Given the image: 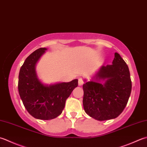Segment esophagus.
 Wrapping results in <instances>:
<instances>
[{
  "label": "esophagus",
  "instance_id": "1",
  "mask_svg": "<svg viewBox=\"0 0 147 147\" xmlns=\"http://www.w3.org/2000/svg\"><path fill=\"white\" fill-rule=\"evenodd\" d=\"M83 80L81 78H80L79 80H78V85L79 86H82V85H83Z\"/></svg>",
  "mask_w": 147,
  "mask_h": 147
}]
</instances>
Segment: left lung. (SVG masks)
Segmentation results:
<instances>
[{
  "mask_svg": "<svg viewBox=\"0 0 147 147\" xmlns=\"http://www.w3.org/2000/svg\"><path fill=\"white\" fill-rule=\"evenodd\" d=\"M83 105L85 113L99 121L115 119L130 97L132 84L129 67L118 53L111 65H102L90 81L84 80Z\"/></svg>",
  "mask_w": 147,
  "mask_h": 147,
  "instance_id": "8db88e82",
  "label": "left lung"
}]
</instances>
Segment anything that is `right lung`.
I'll return each mask as SVG.
<instances>
[{
  "mask_svg": "<svg viewBox=\"0 0 147 147\" xmlns=\"http://www.w3.org/2000/svg\"><path fill=\"white\" fill-rule=\"evenodd\" d=\"M47 50V48L37 49L25 59L20 68L18 85L26 110L35 119L44 120L55 119L62 113L66 99L78 85V79L51 84L42 82L36 67Z\"/></svg>",
  "mask_w": 147,
  "mask_h": 147,
  "instance_id": "right-lung-1",
  "label": "right lung"
}]
</instances>
